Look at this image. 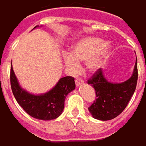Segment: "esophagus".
I'll list each match as a JSON object with an SVG mask.
<instances>
[{
  "label": "esophagus",
  "instance_id": "obj_1",
  "mask_svg": "<svg viewBox=\"0 0 146 146\" xmlns=\"http://www.w3.org/2000/svg\"><path fill=\"white\" fill-rule=\"evenodd\" d=\"M75 84H76V86H80V85H82V84H84V81H83V79L82 78H77L76 79H75Z\"/></svg>",
  "mask_w": 146,
  "mask_h": 146
}]
</instances>
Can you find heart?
I'll return each mask as SVG.
<instances>
[{
  "mask_svg": "<svg viewBox=\"0 0 146 146\" xmlns=\"http://www.w3.org/2000/svg\"><path fill=\"white\" fill-rule=\"evenodd\" d=\"M109 50L110 46L103 39L98 37L86 38L81 40L73 46L71 55L65 56V62L70 69L76 71L78 68V62H87L89 60L88 63V69L95 71L102 64ZM100 51V55L96 57Z\"/></svg>",
  "mask_w": 146,
  "mask_h": 146,
  "instance_id": "heart-1",
  "label": "heart"
}]
</instances>
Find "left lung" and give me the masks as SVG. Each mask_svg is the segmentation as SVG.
<instances>
[{"mask_svg":"<svg viewBox=\"0 0 146 146\" xmlns=\"http://www.w3.org/2000/svg\"><path fill=\"white\" fill-rule=\"evenodd\" d=\"M138 79L137 59L132 76L120 84L108 82L99 68L88 80L95 90L96 99L88 108L94 119L110 120L119 115L126 108L136 88Z\"/></svg>","mask_w":146,"mask_h":146,"instance_id":"left-lung-1","label":"left lung"}]
</instances>
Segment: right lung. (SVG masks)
Here are the masks:
<instances>
[{
	"label": "right lung",
	"mask_w": 146,
	"mask_h": 146,
	"mask_svg": "<svg viewBox=\"0 0 146 146\" xmlns=\"http://www.w3.org/2000/svg\"><path fill=\"white\" fill-rule=\"evenodd\" d=\"M10 81L13 95L21 107L32 117L42 120L58 118L64 109L67 95L75 88L74 78L67 76L60 78L56 86L46 94H31L20 87L12 66H11Z\"/></svg>",
	"instance_id": "add662e5"
}]
</instances>
